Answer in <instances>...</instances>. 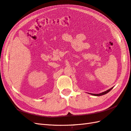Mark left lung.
<instances>
[{
  "instance_id": "obj_1",
  "label": "left lung",
  "mask_w": 131,
  "mask_h": 131,
  "mask_svg": "<svg viewBox=\"0 0 131 131\" xmlns=\"http://www.w3.org/2000/svg\"><path fill=\"white\" fill-rule=\"evenodd\" d=\"M113 88V87L111 88L110 89H109V90H108L107 91H106L105 92H102L101 93H99V94H93V93H90L91 94H92V95H93V96H102V95H104V94H105L107 93L108 92H109L112 90V89Z\"/></svg>"
}]
</instances>
